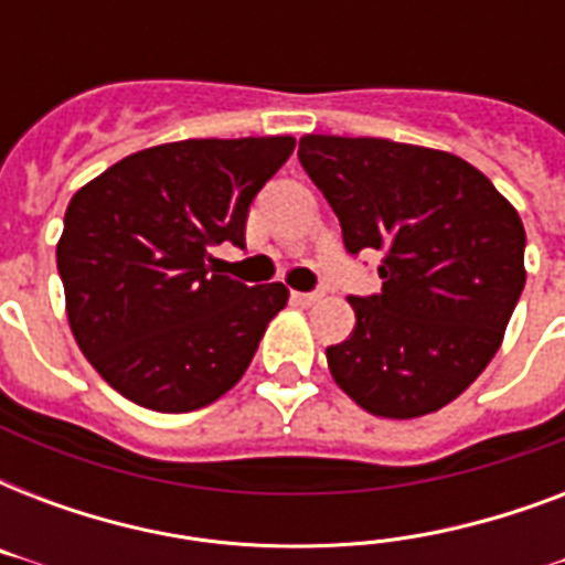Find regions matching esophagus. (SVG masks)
<instances>
[{"instance_id": "esophagus-1", "label": "esophagus", "mask_w": 565, "mask_h": 565, "mask_svg": "<svg viewBox=\"0 0 565 565\" xmlns=\"http://www.w3.org/2000/svg\"><path fill=\"white\" fill-rule=\"evenodd\" d=\"M326 299V292L322 290H313V292H292V301H299V305H305V308H310V305H317V301Z\"/></svg>"}]
</instances>
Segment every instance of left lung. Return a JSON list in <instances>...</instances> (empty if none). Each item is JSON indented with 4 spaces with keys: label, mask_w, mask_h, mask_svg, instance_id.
<instances>
[{
    "label": "left lung",
    "mask_w": 565,
    "mask_h": 565,
    "mask_svg": "<svg viewBox=\"0 0 565 565\" xmlns=\"http://www.w3.org/2000/svg\"><path fill=\"white\" fill-rule=\"evenodd\" d=\"M299 161L345 252H381V292L349 299L358 326L328 345L331 375L375 416L439 411L487 370L522 296L516 207L472 163L425 146L308 135Z\"/></svg>",
    "instance_id": "1"
}]
</instances>
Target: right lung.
I'll return each instance as SVG.
<instances>
[{
    "label": "right lung",
    "mask_w": 565,
    "mask_h": 565,
    "mask_svg": "<svg viewBox=\"0 0 565 565\" xmlns=\"http://www.w3.org/2000/svg\"><path fill=\"white\" fill-rule=\"evenodd\" d=\"M292 149V137L152 146L73 195L57 243L66 317L128 402L199 411L248 370L290 292L220 275L211 248L246 246L248 204Z\"/></svg>",
    "instance_id": "right-lung-1"
}]
</instances>
